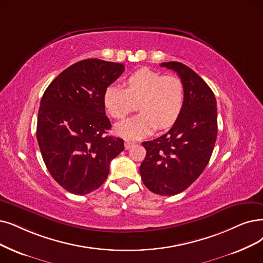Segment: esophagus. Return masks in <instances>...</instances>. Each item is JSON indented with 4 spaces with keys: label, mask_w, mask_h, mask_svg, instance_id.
<instances>
[{
    "label": "esophagus",
    "mask_w": 263,
    "mask_h": 263,
    "mask_svg": "<svg viewBox=\"0 0 263 263\" xmlns=\"http://www.w3.org/2000/svg\"><path fill=\"white\" fill-rule=\"evenodd\" d=\"M135 144V142H132V141H128V140H126L125 141V149L126 150H128V149H130L132 146Z\"/></svg>",
    "instance_id": "obj_1"
}]
</instances>
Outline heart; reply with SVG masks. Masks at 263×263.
<instances>
[{
    "mask_svg": "<svg viewBox=\"0 0 263 263\" xmlns=\"http://www.w3.org/2000/svg\"><path fill=\"white\" fill-rule=\"evenodd\" d=\"M140 111L115 126V132L126 139L138 140L156 127L168 128L177 121L184 102L182 80L174 74L142 68L126 80V87L111 84L103 92V104L115 119H124L135 109Z\"/></svg>",
    "mask_w": 263,
    "mask_h": 263,
    "instance_id": "b5f03b06",
    "label": "heart"
}]
</instances>
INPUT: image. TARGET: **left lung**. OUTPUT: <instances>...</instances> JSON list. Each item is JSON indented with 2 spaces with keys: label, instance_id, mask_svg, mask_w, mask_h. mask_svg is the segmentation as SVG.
<instances>
[{
  "label": "left lung",
  "instance_id": "8db88e82",
  "mask_svg": "<svg viewBox=\"0 0 263 263\" xmlns=\"http://www.w3.org/2000/svg\"><path fill=\"white\" fill-rule=\"evenodd\" d=\"M184 85L182 110L173 127L161 137L144 141L140 165L144 185L155 194L172 196L184 191L205 170L217 139V101L213 90L191 68L163 62Z\"/></svg>",
  "mask_w": 263,
  "mask_h": 263
}]
</instances>
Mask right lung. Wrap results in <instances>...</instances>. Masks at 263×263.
<instances>
[{"mask_svg": "<svg viewBox=\"0 0 263 263\" xmlns=\"http://www.w3.org/2000/svg\"><path fill=\"white\" fill-rule=\"evenodd\" d=\"M125 67L90 58L70 66L52 81L41 99L36 139L51 177L77 195L106 181L111 161L124 140L106 136L111 128L103 92Z\"/></svg>", "mask_w": 263, "mask_h": 263, "instance_id": "obj_1", "label": "right lung"}]
</instances>
